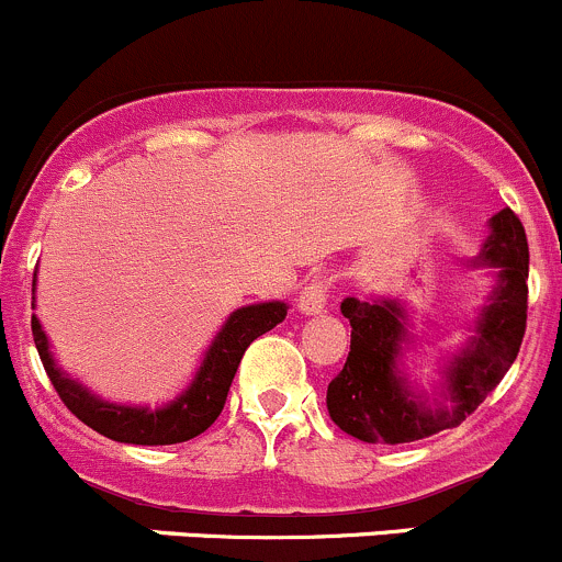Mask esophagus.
<instances>
[{"label": "esophagus", "instance_id": "1", "mask_svg": "<svg viewBox=\"0 0 562 562\" xmlns=\"http://www.w3.org/2000/svg\"><path fill=\"white\" fill-rule=\"evenodd\" d=\"M328 288H331V280H328V277H323V274L313 277V280L302 288V293H299V299H296L299 310L307 315L323 313V307H326V302H328Z\"/></svg>", "mask_w": 562, "mask_h": 562}]
</instances>
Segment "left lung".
I'll return each mask as SVG.
<instances>
[{
	"label": "left lung",
	"instance_id": "left-lung-1",
	"mask_svg": "<svg viewBox=\"0 0 562 562\" xmlns=\"http://www.w3.org/2000/svg\"><path fill=\"white\" fill-rule=\"evenodd\" d=\"M486 266H497V288L481 310L479 337L454 359L449 394L454 407H424V402L396 378V356L405 339V313L396 302L339 304L350 321V353L339 375L328 383V416L342 432L364 443H413L440 429L462 424L506 378L522 345L527 326V249L525 225L512 209L492 217V236L481 249Z\"/></svg>",
	"mask_w": 562,
	"mask_h": 562
}]
</instances>
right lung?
<instances>
[{
  "label": "right lung",
  "mask_w": 562,
  "mask_h": 562,
  "mask_svg": "<svg viewBox=\"0 0 562 562\" xmlns=\"http://www.w3.org/2000/svg\"><path fill=\"white\" fill-rule=\"evenodd\" d=\"M285 313L288 307L282 302L252 304V307L236 310L223 326V331L217 334L212 348H209L192 386L168 407H160V411L111 405V402L98 400V396L89 394L87 389L78 386L76 381H70V378L56 370L54 359L48 353V339H45L37 317H32V337H35L45 375L50 378L56 394H59V400L65 402L72 416L81 418L94 432L119 440V443L171 446L198 438L217 422L249 342L258 339L260 334L271 331L285 317Z\"/></svg>",
  "instance_id": "right-lung-1"
}]
</instances>
